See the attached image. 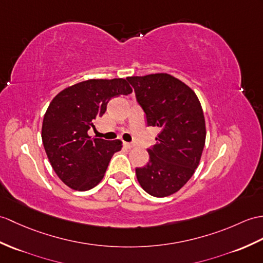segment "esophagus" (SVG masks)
Wrapping results in <instances>:
<instances>
[{
	"instance_id": "1",
	"label": "esophagus",
	"mask_w": 263,
	"mask_h": 263,
	"mask_svg": "<svg viewBox=\"0 0 263 263\" xmlns=\"http://www.w3.org/2000/svg\"><path fill=\"white\" fill-rule=\"evenodd\" d=\"M123 145L125 146L126 149H131V148H133V146H134V144H133V143H130V142H124Z\"/></svg>"
}]
</instances>
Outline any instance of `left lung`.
<instances>
[{
    "mask_svg": "<svg viewBox=\"0 0 263 263\" xmlns=\"http://www.w3.org/2000/svg\"><path fill=\"white\" fill-rule=\"evenodd\" d=\"M148 126H157V143L148 149L149 162L137 168L139 184L155 197L173 195L198 167L205 145L203 108L195 91L169 74L127 77Z\"/></svg>",
    "mask_w": 263,
    "mask_h": 263,
    "instance_id": "8db88e82",
    "label": "left lung"
}]
</instances>
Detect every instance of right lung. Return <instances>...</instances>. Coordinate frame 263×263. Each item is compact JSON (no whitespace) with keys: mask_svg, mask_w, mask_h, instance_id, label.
<instances>
[{"mask_svg":"<svg viewBox=\"0 0 263 263\" xmlns=\"http://www.w3.org/2000/svg\"><path fill=\"white\" fill-rule=\"evenodd\" d=\"M131 93L123 78L88 79L53 97L44 117L41 138L51 167L64 184L79 192L100 184L122 141L90 138L87 131L105 113L109 100Z\"/></svg>","mask_w":263,"mask_h":263,"instance_id":"1","label":"right lung"}]
</instances>
